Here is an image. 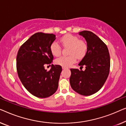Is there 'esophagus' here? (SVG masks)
I'll use <instances>...</instances> for the list:
<instances>
[{"instance_id":"obj_1","label":"esophagus","mask_w":126,"mask_h":126,"mask_svg":"<svg viewBox=\"0 0 126 126\" xmlns=\"http://www.w3.org/2000/svg\"><path fill=\"white\" fill-rule=\"evenodd\" d=\"M67 67H62V69L63 70H65V69H67Z\"/></svg>"}]
</instances>
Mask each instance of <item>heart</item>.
Returning a JSON list of instances; mask_svg holds the SVG:
<instances>
[{"instance_id": "heart-1", "label": "heart", "mask_w": 126, "mask_h": 126, "mask_svg": "<svg viewBox=\"0 0 126 126\" xmlns=\"http://www.w3.org/2000/svg\"><path fill=\"white\" fill-rule=\"evenodd\" d=\"M61 42L64 46L69 47L68 56H62L55 60V63L58 65L67 67L73 64L78 59H81L86 55L88 50L87 44L84 40H80L79 37L75 35L68 34L63 36ZM50 51L55 56L61 54V46L56 42H54L50 46Z\"/></svg>"}]
</instances>
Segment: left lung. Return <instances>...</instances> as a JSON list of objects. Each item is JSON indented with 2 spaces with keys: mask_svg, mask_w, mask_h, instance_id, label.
I'll return each instance as SVG.
<instances>
[{
  "mask_svg": "<svg viewBox=\"0 0 126 126\" xmlns=\"http://www.w3.org/2000/svg\"><path fill=\"white\" fill-rule=\"evenodd\" d=\"M86 39L88 46L87 54L79 65L84 71L70 69V83L72 89L84 96L98 92L107 79L110 68V57L107 46L99 37L89 31L79 32Z\"/></svg>",
  "mask_w": 126,
  "mask_h": 126,
  "instance_id": "8db88e82",
  "label": "left lung"
}]
</instances>
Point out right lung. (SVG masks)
<instances>
[{
  "label": "right lung",
  "instance_id": "add662e5",
  "mask_svg": "<svg viewBox=\"0 0 126 126\" xmlns=\"http://www.w3.org/2000/svg\"><path fill=\"white\" fill-rule=\"evenodd\" d=\"M55 39L53 33H35L21 46L17 52L19 79L26 90L38 98L50 96L58 89L62 67L51 64L49 71L45 69V65L51 64L54 59L50 46Z\"/></svg>",
  "mask_w": 126,
  "mask_h": 126
}]
</instances>
